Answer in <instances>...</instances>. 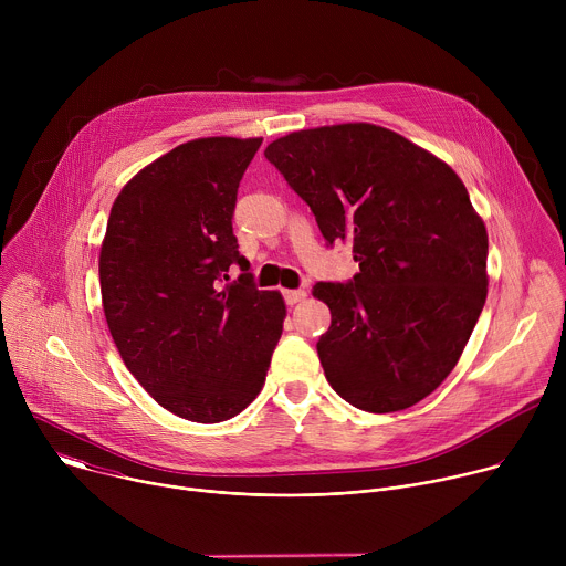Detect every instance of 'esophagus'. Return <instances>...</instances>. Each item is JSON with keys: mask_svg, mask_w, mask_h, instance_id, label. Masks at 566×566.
Instances as JSON below:
<instances>
[{"mask_svg": "<svg viewBox=\"0 0 566 566\" xmlns=\"http://www.w3.org/2000/svg\"><path fill=\"white\" fill-rule=\"evenodd\" d=\"M282 295H284V302H286L289 306H293V304H297V302H302V300L306 297V291H304V289H295V291H282Z\"/></svg>", "mask_w": 566, "mask_h": 566, "instance_id": "34e87169", "label": "esophagus"}]
</instances>
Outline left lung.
I'll list each match as a JSON object with an SVG mask.
<instances>
[{
    "label": "left lung",
    "instance_id": "8db88e82",
    "mask_svg": "<svg viewBox=\"0 0 566 566\" xmlns=\"http://www.w3.org/2000/svg\"><path fill=\"white\" fill-rule=\"evenodd\" d=\"M264 156L327 244L352 241L360 273L317 282L332 311L317 340L329 385L354 408L398 412L454 369L486 302L489 234L443 160L369 123L293 132Z\"/></svg>",
    "mask_w": 566,
    "mask_h": 566
}]
</instances>
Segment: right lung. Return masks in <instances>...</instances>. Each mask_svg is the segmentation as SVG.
<instances>
[{
  "instance_id": "add662e5",
  "label": "right lung",
  "mask_w": 566,
  "mask_h": 566,
  "mask_svg": "<svg viewBox=\"0 0 566 566\" xmlns=\"http://www.w3.org/2000/svg\"><path fill=\"white\" fill-rule=\"evenodd\" d=\"M262 138L175 147L116 197L101 249L107 327L160 408L219 423L260 394L286 315L260 291L232 234L237 188ZM237 263L242 275L223 285Z\"/></svg>"
}]
</instances>
